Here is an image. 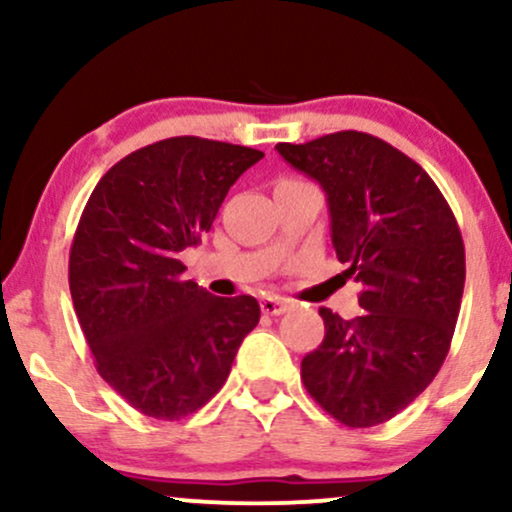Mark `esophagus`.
<instances>
[{"mask_svg":"<svg viewBox=\"0 0 512 512\" xmlns=\"http://www.w3.org/2000/svg\"><path fill=\"white\" fill-rule=\"evenodd\" d=\"M260 308L264 315H281L289 310V301H284V298H276V296H264L260 301Z\"/></svg>","mask_w":512,"mask_h":512,"instance_id":"34e87169","label":"esophagus"}]
</instances>
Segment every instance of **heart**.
Returning a JSON list of instances; mask_svg holds the SVG:
<instances>
[{
	"label": "heart",
	"instance_id": "b5f03b06",
	"mask_svg": "<svg viewBox=\"0 0 512 512\" xmlns=\"http://www.w3.org/2000/svg\"><path fill=\"white\" fill-rule=\"evenodd\" d=\"M281 182H298V178H284Z\"/></svg>",
	"mask_w": 512,
	"mask_h": 512
}]
</instances>
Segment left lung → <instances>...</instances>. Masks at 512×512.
Instances as JSON below:
<instances>
[{"label": "left lung", "mask_w": 512, "mask_h": 512, "mask_svg": "<svg viewBox=\"0 0 512 512\" xmlns=\"http://www.w3.org/2000/svg\"><path fill=\"white\" fill-rule=\"evenodd\" d=\"M276 151L322 185L344 276L361 284L363 315L320 308L325 339L301 361V380L339 424H385L450 351L464 291L460 226L431 175L373 134L344 129Z\"/></svg>", "instance_id": "obj_1"}]
</instances>
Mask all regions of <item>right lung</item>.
<instances>
[{"label":"right lung","mask_w":512,"mask_h":512,"mask_svg":"<svg viewBox=\"0 0 512 512\" xmlns=\"http://www.w3.org/2000/svg\"><path fill=\"white\" fill-rule=\"evenodd\" d=\"M264 154L170 137L117 161L88 197L69 250V291L101 378L151 419L178 421L226 383L252 296L219 298L185 279L221 202Z\"/></svg>","instance_id":"add662e5"}]
</instances>
